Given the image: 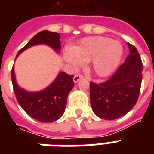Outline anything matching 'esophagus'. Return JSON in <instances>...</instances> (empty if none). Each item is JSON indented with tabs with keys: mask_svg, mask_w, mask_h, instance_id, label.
Returning <instances> with one entry per match:
<instances>
[{
	"mask_svg": "<svg viewBox=\"0 0 154 154\" xmlns=\"http://www.w3.org/2000/svg\"><path fill=\"white\" fill-rule=\"evenodd\" d=\"M83 77H84L82 75V74H77V75H75V76H74L73 82H75V83H77L78 81L81 80V79H82Z\"/></svg>",
	"mask_w": 154,
	"mask_h": 154,
	"instance_id": "esophagus-1",
	"label": "esophagus"
}]
</instances>
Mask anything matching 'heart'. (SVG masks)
Segmentation results:
<instances>
[{
  "mask_svg": "<svg viewBox=\"0 0 154 154\" xmlns=\"http://www.w3.org/2000/svg\"><path fill=\"white\" fill-rule=\"evenodd\" d=\"M123 47L118 41L101 36L81 39L74 47L63 51L65 61L77 68L90 62L91 69L99 77L110 76L119 67L123 56Z\"/></svg>",
  "mask_w": 154,
  "mask_h": 154,
  "instance_id": "1",
  "label": "heart"
}]
</instances>
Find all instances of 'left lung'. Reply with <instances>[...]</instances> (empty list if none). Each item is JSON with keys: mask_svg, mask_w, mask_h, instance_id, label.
Returning <instances> with one entry per match:
<instances>
[{"mask_svg": "<svg viewBox=\"0 0 154 154\" xmlns=\"http://www.w3.org/2000/svg\"><path fill=\"white\" fill-rule=\"evenodd\" d=\"M129 54L116 72L103 83H90V100L96 116L112 120L135 106L142 82L143 63L136 48L128 43Z\"/></svg>", "mask_w": 154, "mask_h": 154, "instance_id": "8db88e82", "label": "left lung"}]
</instances>
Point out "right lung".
I'll return each instance as SVG.
<instances>
[{
  "label": "right lung",
  "mask_w": 154,
  "mask_h": 154,
  "mask_svg": "<svg viewBox=\"0 0 154 154\" xmlns=\"http://www.w3.org/2000/svg\"><path fill=\"white\" fill-rule=\"evenodd\" d=\"M39 44L49 46L59 54L60 35L48 30L39 32L19 51L16 57L29 48ZM11 78L15 97L20 106L30 117L40 122L52 123L60 119L63 115L67 96L74 87L73 75L59 72L50 85L38 91H29L20 87L15 79L14 67L11 70Z\"/></svg>",
  "instance_id": "1"
}]
</instances>
